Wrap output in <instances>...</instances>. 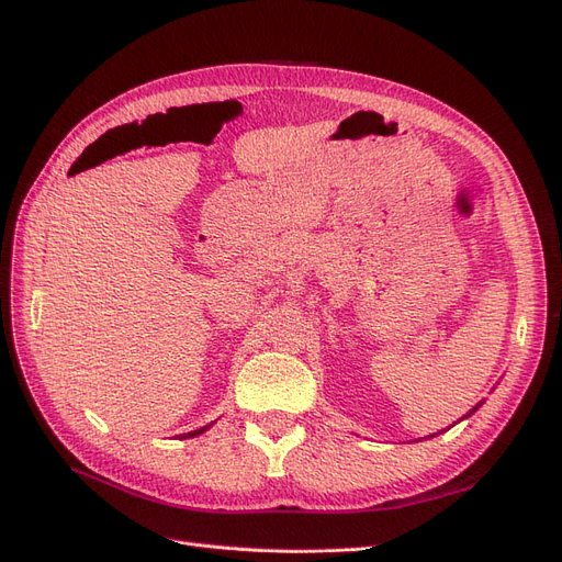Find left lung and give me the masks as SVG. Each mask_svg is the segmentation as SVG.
<instances>
[{"mask_svg":"<svg viewBox=\"0 0 562 562\" xmlns=\"http://www.w3.org/2000/svg\"><path fill=\"white\" fill-rule=\"evenodd\" d=\"M474 409H479V405H476V407H474ZM474 409H471V412H474ZM471 412H469V415H471Z\"/></svg>","mask_w":562,"mask_h":562,"instance_id":"1","label":"left lung"}]
</instances>
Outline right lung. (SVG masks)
Masks as SVG:
<instances>
[{"label":"right lung","mask_w":562,"mask_h":562,"mask_svg":"<svg viewBox=\"0 0 562 562\" xmlns=\"http://www.w3.org/2000/svg\"><path fill=\"white\" fill-rule=\"evenodd\" d=\"M206 430V426L204 428H198V430H193V432H187V435H182V437H195V435H200V432H204Z\"/></svg>","instance_id":"1"}]
</instances>
